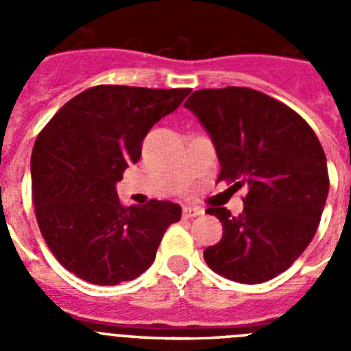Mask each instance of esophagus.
I'll use <instances>...</instances> for the list:
<instances>
[{"instance_id": "34e87169", "label": "esophagus", "mask_w": 351, "mask_h": 351, "mask_svg": "<svg viewBox=\"0 0 351 351\" xmlns=\"http://www.w3.org/2000/svg\"><path fill=\"white\" fill-rule=\"evenodd\" d=\"M204 210L200 209V207H195V206H186L184 209H182V216H184L186 219L188 218H195V216H200Z\"/></svg>"}]
</instances>
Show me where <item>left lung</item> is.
I'll return each instance as SVG.
<instances>
[{"instance_id": "1", "label": "left lung", "mask_w": 351, "mask_h": 351, "mask_svg": "<svg viewBox=\"0 0 351 351\" xmlns=\"http://www.w3.org/2000/svg\"><path fill=\"white\" fill-rule=\"evenodd\" d=\"M209 133L219 178L246 188L244 210L207 213L223 237L204 251L214 272L256 285L287 271L315 237L328 193L327 158L311 126L290 107L250 88L200 89L186 100Z\"/></svg>"}]
</instances>
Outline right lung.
I'll return each instance as SVG.
<instances>
[{"instance_id":"obj_1","label":"right lung","mask_w":351,"mask_h":351,"mask_svg":"<svg viewBox=\"0 0 351 351\" xmlns=\"http://www.w3.org/2000/svg\"><path fill=\"white\" fill-rule=\"evenodd\" d=\"M191 89L95 86L56 112L31 154L36 221L58 262L93 285L132 281L156 258L181 206L151 200L123 207L116 184L142 141Z\"/></svg>"}]
</instances>
